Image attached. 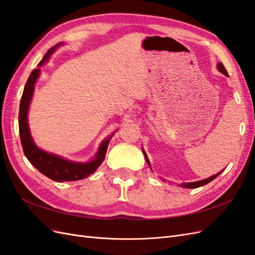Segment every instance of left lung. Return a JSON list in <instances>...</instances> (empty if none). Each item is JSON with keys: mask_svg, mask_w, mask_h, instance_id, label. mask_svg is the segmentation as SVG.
<instances>
[{"mask_svg": "<svg viewBox=\"0 0 255 255\" xmlns=\"http://www.w3.org/2000/svg\"><path fill=\"white\" fill-rule=\"evenodd\" d=\"M217 69H218V70H219L222 74L228 75V72H227V70H226L225 66L222 65V63H218V65H217ZM142 153H143V155H144V158H145L146 164H148V165L150 166V160H149L148 156H146V154H145V152H144L143 150H142ZM222 171H223V170H222ZM222 171H220L219 173H216V174H214V175L210 176V177H208V179H204V180L197 181V182H191V183H183V184L181 185V186H182V187H185V188H198V187L204 186L205 184L210 183V182H212L214 179H216V177H217V176H218Z\"/></svg>", "mask_w": 255, "mask_h": 255, "instance_id": "left-lung-1", "label": "left lung"}]
</instances>
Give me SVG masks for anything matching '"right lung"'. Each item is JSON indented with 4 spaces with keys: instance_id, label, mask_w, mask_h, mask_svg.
<instances>
[{
    "instance_id": "right-lung-1",
    "label": "right lung",
    "mask_w": 255,
    "mask_h": 255,
    "mask_svg": "<svg viewBox=\"0 0 255 255\" xmlns=\"http://www.w3.org/2000/svg\"><path fill=\"white\" fill-rule=\"evenodd\" d=\"M61 44H63V42L54 45L53 48H51L47 53H45V55L40 60L39 65H38V68L33 70L32 73L29 74L27 82L24 86V90H23L19 109V133L23 152H24L26 158L29 160V163L32 164L38 171H40L42 174L48 176L49 179L56 182L83 180L85 177H87L94 173L99 168V166L103 163L107 151V146H109L112 136H114L115 134L113 133L107 139L102 141V143L99 146V150L95 157L87 161V163H75V161L68 160L58 155H55V154L45 152L40 148H38L35 144L32 135H30L27 122L29 104L34 95L36 81L40 75V67L47 63L50 56L52 55V53Z\"/></svg>"
}]
</instances>
